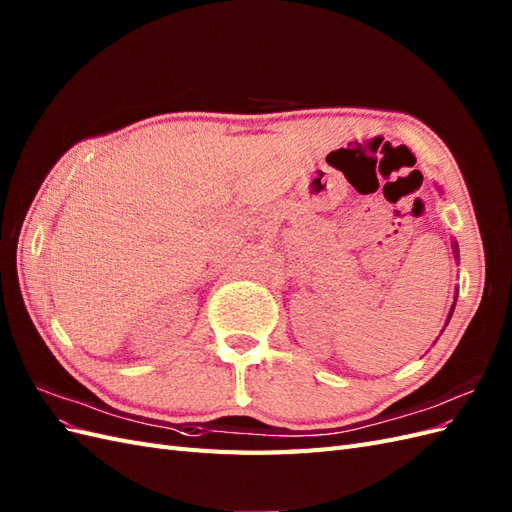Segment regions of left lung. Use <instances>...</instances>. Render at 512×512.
Masks as SVG:
<instances>
[{"label":"left lung","mask_w":512,"mask_h":512,"mask_svg":"<svg viewBox=\"0 0 512 512\" xmlns=\"http://www.w3.org/2000/svg\"><path fill=\"white\" fill-rule=\"evenodd\" d=\"M454 256L459 258V247H457V243H454ZM452 312H454V303H452V308H450V314H448V321H450V316H452Z\"/></svg>","instance_id":"8db88e82"}]
</instances>
